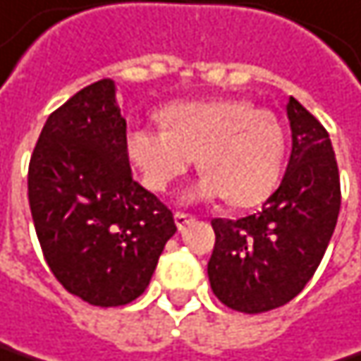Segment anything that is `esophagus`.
Instances as JSON below:
<instances>
[{"instance_id": "esophagus-1", "label": "esophagus", "mask_w": 361, "mask_h": 361, "mask_svg": "<svg viewBox=\"0 0 361 361\" xmlns=\"http://www.w3.org/2000/svg\"><path fill=\"white\" fill-rule=\"evenodd\" d=\"M192 221H196L192 214H185V213H176V225L180 227V229H183V227H188Z\"/></svg>"}]
</instances>
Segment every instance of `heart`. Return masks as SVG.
Wrapping results in <instances>:
<instances>
[{
    "label": "heart",
    "mask_w": 361,
    "mask_h": 361,
    "mask_svg": "<svg viewBox=\"0 0 361 361\" xmlns=\"http://www.w3.org/2000/svg\"><path fill=\"white\" fill-rule=\"evenodd\" d=\"M165 130L136 128L126 136V152L152 192H167L198 157L202 178L194 198H227L252 207L275 188L285 154L279 117L242 99L185 101L165 107Z\"/></svg>",
    "instance_id": "obj_1"
}]
</instances>
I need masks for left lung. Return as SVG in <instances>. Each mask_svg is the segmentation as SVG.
I'll use <instances>...</instances> for the list:
<instances>
[{"instance_id":"obj_1","label":"left lung","mask_w":361,"mask_h":361,"mask_svg":"<svg viewBox=\"0 0 361 361\" xmlns=\"http://www.w3.org/2000/svg\"><path fill=\"white\" fill-rule=\"evenodd\" d=\"M291 157L262 211L213 219V293L231 310L260 314L291 302L316 273L341 209L329 132L293 97L287 103Z\"/></svg>"}]
</instances>
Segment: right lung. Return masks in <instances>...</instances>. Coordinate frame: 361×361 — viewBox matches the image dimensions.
Masks as SVG:
<instances>
[{
    "instance_id": "obj_1",
    "label": "right lung",
    "mask_w": 361,
    "mask_h": 361,
    "mask_svg": "<svg viewBox=\"0 0 361 361\" xmlns=\"http://www.w3.org/2000/svg\"><path fill=\"white\" fill-rule=\"evenodd\" d=\"M28 204L51 273L101 308L142 295L178 231L173 213L132 178L109 78L78 90L45 121L28 165Z\"/></svg>"
}]
</instances>
